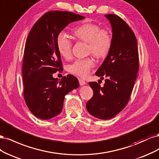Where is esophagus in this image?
<instances>
[{
	"label": "esophagus",
	"mask_w": 159,
	"mask_h": 159,
	"mask_svg": "<svg viewBox=\"0 0 159 159\" xmlns=\"http://www.w3.org/2000/svg\"><path fill=\"white\" fill-rule=\"evenodd\" d=\"M79 80V84H80V85H81V86H83V85H85V84H86V82H85L84 80H83V79H80Z\"/></svg>",
	"instance_id": "obj_1"
}]
</instances>
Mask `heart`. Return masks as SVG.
I'll return each mask as SVG.
<instances>
[{
    "label": "heart",
    "mask_w": 159,
    "mask_h": 159,
    "mask_svg": "<svg viewBox=\"0 0 159 159\" xmlns=\"http://www.w3.org/2000/svg\"><path fill=\"white\" fill-rule=\"evenodd\" d=\"M75 38L87 43V50L98 59L104 58L109 53L112 45V36L107 30L100 29L98 25L93 23L83 24L76 27L73 31ZM56 45L59 54L65 59L72 55V42L63 34H59L56 39ZM94 65V60L90 58L78 59L71 64L69 72L80 77H86Z\"/></svg>",
    "instance_id": "b5f03b06"
}]
</instances>
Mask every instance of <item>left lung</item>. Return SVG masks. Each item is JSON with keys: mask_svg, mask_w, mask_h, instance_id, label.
Returning a JSON list of instances; mask_svg holds the SVG:
<instances>
[{"mask_svg": "<svg viewBox=\"0 0 159 159\" xmlns=\"http://www.w3.org/2000/svg\"><path fill=\"white\" fill-rule=\"evenodd\" d=\"M112 27V45L96 75L105 79L104 86L90 82L93 96L86 103L89 113L100 120H109L129 102L139 70L135 35L128 24L115 14H106Z\"/></svg>", "mask_w": 159, "mask_h": 159, "instance_id": "8db88e82", "label": "left lung"}]
</instances>
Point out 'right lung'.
Returning a JSON list of instances; mask_svg holds the SVG:
<instances>
[{
    "label": "right lung",
    "mask_w": 159,
    "mask_h": 159,
    "mask_svg": "<svg viewBox=\"0 0 159 159\" xmlns=\"http://www.w3.org/2000/svg\"><path fill=\"white\" fill-rule=\"evenodd\" d=\"M67 11H49L35 23L25 42L22 64L24 97L29 110L42 120L57 116L63 109L65 96L79 86L68 75L59 81L53 74L63 69L56 45L60 32L73 22L84 19Z\"/></svg>",
    "instance_id": "right-lung-1"
}]
</instances>
